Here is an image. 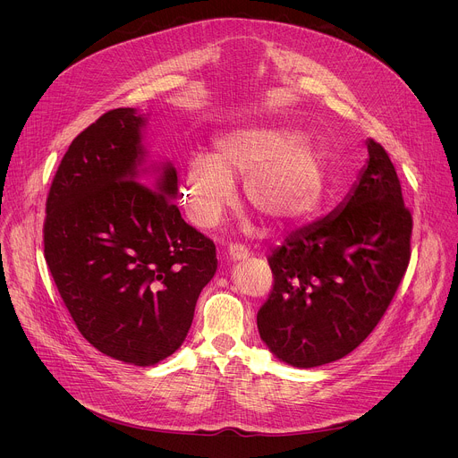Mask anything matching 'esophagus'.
<instances>
[{
	"label": "esophagus",
	"mask_w": 458,
	"mask_h": 458,
	"mask_svg": "<svg viewBox=\"0 0 458 458\" xmlns=\"http://www.w3.org/2000/svg\"><path fill=\"white\" fill-rule=\"evenodd\" d=\"M226 255L232 259V260H244L250 257V250L244 246V244H230L228 250H226Z\"/></svg>",
	"instance_id": "1"
}]
</instances>
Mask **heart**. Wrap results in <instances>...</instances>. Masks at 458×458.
Wrapping results in <instances>:
<instances>
[{
    "mask_svg": "<svg viewBox=\"0 0 458 458\" xmlns=\"http://www.w3.org/2000/svg\"><path fill=\"white\" fill-rule=\"evenodd\" d=\"M244 179L246 203L270 226H292L320 207L326 156L318 143L290 126L235 128L214 141L212 156L190 159L181 201L199 228L219 225L233 205V182Z\"/></svg>",
    "mask_w": 458,
    "mask_h": 458,
    "instance_id": "b5f03b06",
    "label": "heart"
}]
</instances>
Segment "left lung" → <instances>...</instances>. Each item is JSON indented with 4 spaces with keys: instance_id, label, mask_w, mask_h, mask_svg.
Instances as JSON below:
<instances>
[{
    "instance_id": "1",
    "label": "left lung",
    "mask_w": 458,
    "mask_h": 458,
    "mask_svg": "<svg viewBox=\"0 0 458 458\" xmlns=\"http://www.w3.org/2000/svg\"><path fill=\"white\" fill-rule=\"evenodd\" d=\"M368 166L346 203L268 255L274 284L257 311L272 353L313 368L353 352L384 317L408 270L413 217L384 147L368 140Z\"/></svg>"
}]
</instances>
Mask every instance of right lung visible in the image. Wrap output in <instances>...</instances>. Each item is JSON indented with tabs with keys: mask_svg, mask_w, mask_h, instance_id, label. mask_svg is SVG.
I'll return each instance as SVG.
<instances>
[{
	"mask_svg": "<svg viewBox=\"0 0 458 458\" xmlns=\"http://www.w3.org/2000/svg\"><path fill=\"white\" fill-rule=\"evenodd\" d=\"M143 123L134 108H114L78 134L52 179L43 223L47 265L80 334L136 366L182 344L217 270L214 241L170 199L175 168L147 175Z\"/></svg>",
	"mask_w": 458,
	"mask_h": 458,
	"instance_id": "right-lung-1",
	"label": "right lung"
}]
</instances>
